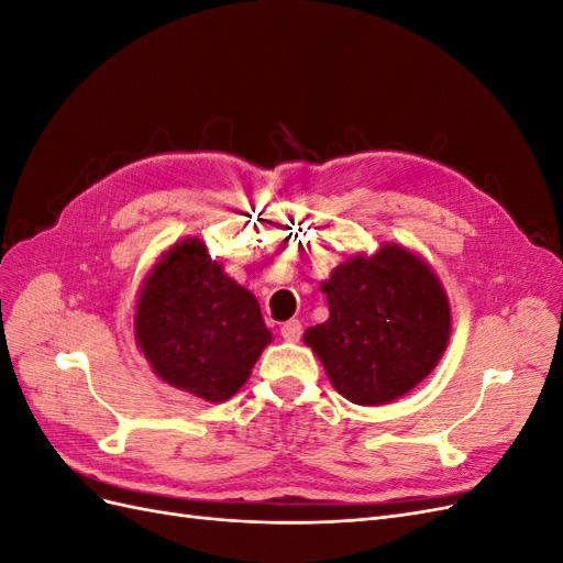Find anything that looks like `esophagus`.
Wrapping results in <instances>:
<instances>
[{
  "label": "esophagus",
  "instance_id": "34e87169",
  "mask_svg": "<svg viewBox=\"0 0 563 563\" xmlns=\"http://www.w3.org/2000/svg\"><path fill=\"white\" fill-rule=\"evenodd\" d=\"M302 335V323L298 319H288L282 323V338L286 343H298Z\"/></svg>",
  "mask_w": 563,
  "mask_h": 563
}]
</instances>
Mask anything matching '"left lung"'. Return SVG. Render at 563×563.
I'll list each match as a JSON object with an SVG mask.
<instances>
[{"label": "left lung", "mask_w": 563, "mask_h": 563, "mask_svg": "<svg viewBox=\"0 0 563 563\" xmlns=\"http://www.w3.org/2000/svg\"><path fill=\"white\" fill-rule=\"evenodd\" d=\"M329 319L305 331L333 387L360 406L404 397L428 378L451 335V308L430 265L399 244L354 255L321 284Z\"/></svg>", "instance_id": "8db88e82"}]
</instances>
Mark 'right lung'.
<instances>
[{
  "instance_id": "right-lung-1",
  "label": "right lung",
  "mask_w": 563,
  "mask_h": 563,
  "mask_svg": "<svg viewBox=\"0 0 563 563\" xmlns=\"http://www.w3.org/2000/svg\"><path fill=\"white\" fill-rule=\"evenodd\" d=\"M135 340L164 383L225 401L249 380L272 333L253 294L211 261L201 240L187 236L145 277Z\"/></svg>"
}]
</instances>
